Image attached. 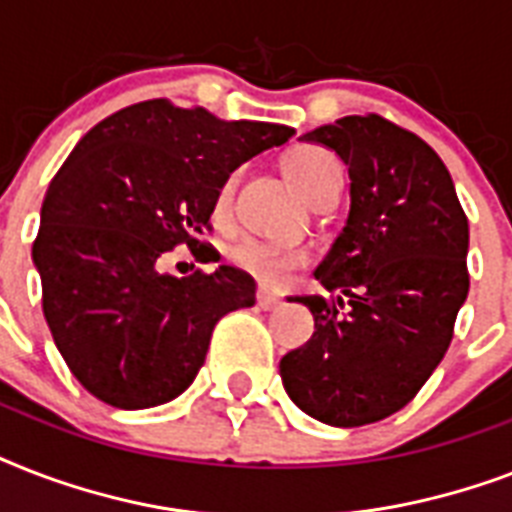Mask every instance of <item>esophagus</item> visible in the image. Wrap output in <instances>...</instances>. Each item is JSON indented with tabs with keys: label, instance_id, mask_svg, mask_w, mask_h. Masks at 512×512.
<instances>
[{
	"label": "esophagus",
	"instance_id": "34e87169",
	"mask_svg": "<svg viewBox=\"0 0 512 512\" xmlns=\"http://www.w3.org/2000/svg\"><path fill=\"white\" fill-rule=\"evenodd\" d=\"M257 305L263 308V311H276L281 305V300L271 292H265V289H257Z\"/></svg>",
	"mask_w": 512,
	"mask_h": 512
}]
</instances>
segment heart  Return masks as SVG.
<instances>
[{
	"label": "heart",
	"instance_id": "heart-1",
	"mask_svg": "<svg viewBox=\"0 0 512 512\" xmlns=\"http://www.w3.org/2000/svg\"><path fill=\"white\" fill-rule=\"evenodd\" d=\"M284 172L311 204L332 185H342V167L337 156L321 146L292 148L284 156ZM236 185H239V172H231L223 183L217 185L215 199H212V223L220 225V228L231 223ZM228 257L239 271L249 273L252 279L263 281V284H279L287 273L303 268L305 260H308L297 249L273 247V244L255 239L239 241L236 247H231Z\"/></svg>",
	"mask_w": 512,
	"mask_h": 512
}]
</instances>
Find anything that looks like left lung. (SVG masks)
Here are the masks:
<instances>
[{
	"label": "left lung",
	"instance_id": "left-lung-1",
	"mask_svg": "<svg viewBox=\"0 0 512 512\" xmlns=\"http://www.w3.org/2000/svg\"><path fill=\"white\" fill-rule=\"evenodd\" d=\"M348 164L350 212L313 271L329 295L297 297L316 332L281 358L284 390L313 420L358 428L428 382L468 297V217L441 156L377 114L305 132Z\"/></svg>",
	"mask_w": 512,
	"mask_h": 512
}]
</instances>
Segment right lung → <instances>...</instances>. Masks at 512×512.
<instances>
[{"instance_id":"obj_1","label":"right lung","mask_w":512,"mask_h":512,"mask_svg":"<svg viewBox=\"0 0 512 512\" xmlns=\"http://www.w3.org/2000/svg\"><path fill=\"white\" fill-rule=\"evenodd\" d=\"M292 135L159 98L76 143L47 188L31 257L52 340L92 396L116 409L167 404L199 374L217 321L255 305L249 273L217 265L177 279L159 257L188 244L199 260L217 185Z\"/></svg>"}]
</instances>
